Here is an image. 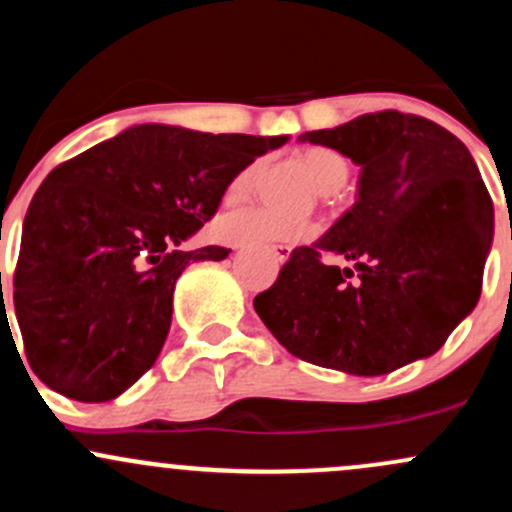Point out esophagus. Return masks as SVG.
Returning a JSON list of instances; mask_svg holds the SVG:
<instances>
[{
	"label": "esophagus",
	"mask_w": 512,
	"mask_h": 512,
	"mask_svg": "<svg viewBox=\"0 0 512 512\" xmlns=\"http://www.w3.org/2000/svg\"><path fill=\"white\" fill-rule=\"evenodd\" d=\"M271 254H273V258H276L278 263H285V261H288V256H290V246H285V244L271 246Z\"/></svg>",
	"instance_id": "1"
}]
</instances>
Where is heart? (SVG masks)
I'll return each instance as SVG.
<instances>
[{"instance_id":"b5f03b06","label":"heart","mask_w":512,"mask_h":512,"mask_svg":"<svg viewBox=\"0 0 512 512\" xmlns=\"http://www.w3.org/2000/svg\"><path fill=\"white\" fill-rule=\"evenodd\" d=\"M300 163L310 170L315 178L317 190L322 195H334L344 188L346 178H349V161L337 151V148L327 146H310L300 153ZM261 170V161L249 163L241 168L239 173L229 180L227 190H224V202L236 205L244 202L251 195L254 180ZM217 234L219 239L227 244L236 246H263L271 241L280 239H302V236L315 234L312 224H283L280 219L271 217L266 212L244 210V212H229L217 219Z\"/></svg>"}]
</instances>
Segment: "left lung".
I'll list each match as a JSON object with an SVG mask.
<instances>
[{
	"label": "left lung",
	"instance_id": "left-lung-1",
	"mask_svg": "<svg viewBox=\"0 0 512 512\" xmlns=\"http://www.w3.org/2000/svg\"><path fill=\"white\" fill-rule=\"evenodd\" d=\"M300 141L361 166L359 197L298 246L254 307L293 356L383 376L432 356L481 298L493 202L469 148L415 114H364Z\"/></svg>",
	"mask_w": 512,
	"mask_h": 512
}]
</instances>
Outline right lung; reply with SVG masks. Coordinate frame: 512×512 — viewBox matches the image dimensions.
<instances>
[{"label": "right lung", "instance_id": "obj_1", "mask_svg": "<svg viewBox=\"0 0 512 512\" xmlns=\"http://www.w3.org/2000/svg\"><path fill=\"white\" fill-rule=\"evenodd\" d=\"M285 141L141 124L53 168L26 212L14 271L36 376L80 403L134 386L166 344L185 266L229 256L178 246L210 222L241 168Z\"/></svg>", "mask_w": 512, "mask_h": 512}]
</instances>
